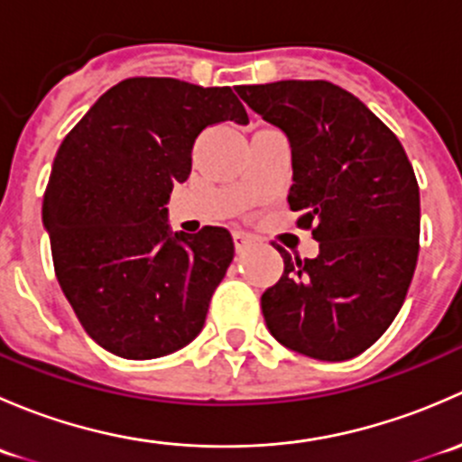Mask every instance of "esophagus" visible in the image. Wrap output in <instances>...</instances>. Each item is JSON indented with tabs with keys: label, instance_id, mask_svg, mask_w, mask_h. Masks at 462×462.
<instances>
[{
	"label": "esophagus",
	"instance_id": "1",
	"mask_svg": "<svg viewBox=\"0 0 462 462\" xmlns=\"http://www.w3.org/2000/svg\"><path fill=\"white\" fill-rule=\"evenodd\" d=\"M235 248H236V253H244L245 248H248L250 244H253V236L248 235V232H241V230H236L235 235Z\"/></svg>",
	"mask_w": 462,
	"mask_h": 462
}]
</instances>
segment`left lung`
I'll return each mask as SVG.
<instances>
[{
    "label": "left lung",
    "mask_w": 462,
    "mask_h": 462,
    "mask_svg": "<svg viewBox=\"0 0 462 462\" xmlns=\"http://www.w3.org/2000/svg\"><path fill=\"white\" fill-rule=\"evenodd\" d=\"M292 147L288 203L319 241L288 254L261 295L273 337L326 362L360 356L400 313L420 250V189L407 152L365 102L326 80L236 87Z\"/></svg>",
    "instance_id": "1"
}]
</instances>
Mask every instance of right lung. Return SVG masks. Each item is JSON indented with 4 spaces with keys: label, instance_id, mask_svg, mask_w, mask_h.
<instances>
[{
    "label": "right lung",
    "instance_id": "obj_1",
    "mask_svg": "<svg viewBox=\"0 0 462 462\" xmlns=\"http://www.w3.org/2000/svg\"><path fill=\"white\" fill-rule=\"evenodd\" d=\"M248 123L230 87L127 78L67 134L44 192L55 277L88 337L125 360L167 356L201 333L235 257L226 227L167 226L209 125Z\"/></svg>",
    "mask_w": 462,
    "mask_h": 462
}]
</instances>
